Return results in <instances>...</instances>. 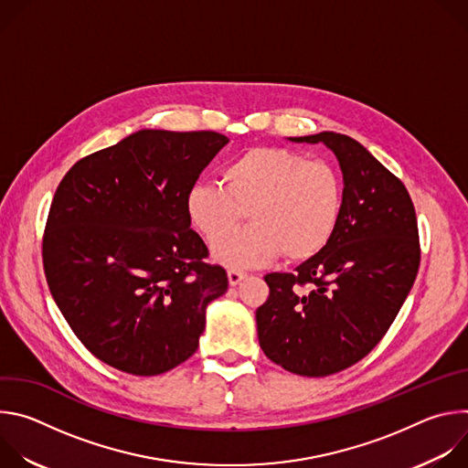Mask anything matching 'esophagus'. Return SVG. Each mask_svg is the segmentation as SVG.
Segmentation results:
<instances>
[{
    "label": "esophagus",
    "mask_w": 468,
    "mask_h": 468,
    "mask_svg": "<svg viewBox=\"0 0 468 468\" xmlns=\"http://www.w3.org/2000/svg\"><path fill=\"white\" fill-rule=\"evenodd\" d=\"M246 272H242V271H237V269H231L229 272H228V280H229V285H239L242 280H246Z\"/></svg>",
    "instance_id": "34e87169"
}]
</instances>
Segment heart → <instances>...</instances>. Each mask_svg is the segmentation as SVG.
Here are the masks:
<instances>
[{"mask_svg":"<svg viewBox=\"0 0 468 468\" xmlns=\"http://www.w3.org/2000/svg\"><path fill=\"white\" fill-rule=\"evenodd\" d=\"M343 204V176L331 163L287 148H250L224 166L222 185H192L185 209L207 242L248 212L252 224L213 248L218 262L246 269L282 253L303 261L322 251L337 231Z\"/></svg>","mask_w":468,"mask_h":468,"instance_id":"b5f03b06","label":"heart"}]
</instances>
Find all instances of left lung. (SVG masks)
Returning <instances> with one entry per match:
<instances>
[{
    "label": "left lung",
    "instance_id": "left-lung-1",
    "mask_svg": "<svg viewBox=\"0 0 468 468\" xmlns=\"http://www.w3.org/2000/svg\"><path fill=\"white\" fill-rule=\"evenodd\" d=\"M289 141L335 154L345 204L322 251L292 274L264 276L271 294L255 311L257 335L276 365L322 378L356 365L383 339L419 272V226L404 183L352 137L322 131Z\"/></svg>",
    "mask_w": 468,
    "mask_h": 468
}]
</instances>
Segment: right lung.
<instances>
[{
    "label": "right lung",
    "mask_w": 468,
    "mask_h": 468,
    "mask_svg": "<svg viewBox=\"0 0 468 468\" xmlns=\"http://www.w3.org/2000/svg\"><path fill=\"white\" fill-rule=\"evenodd\" d=\"M229 143L215 131L141 129L78 161L58 183L42 239L49 292L100 361L157 376L186 361L206 307L228 291L185 199Z\"/></svg>",
    "instance_id": "right-lung-1"
}]
</instances>
